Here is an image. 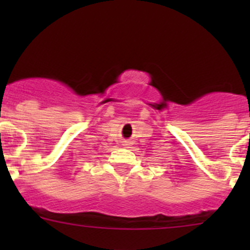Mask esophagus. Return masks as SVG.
<instances>
[{"label":"esophagus","instance_id":"esophagus-1","mask_svg":"<svg viewBox=\"0 0 250 250\" xmlns=\"http://www.w3.org/2000/svg\"><path fill=\"white\" fill-rule=\"evenodd\" d=\"M122 145L125 146V147H130V146H132V143H130L129 140H125L122 143Z\"/></svg>","mask_w":250,"mask_h":250}]
</instances>
